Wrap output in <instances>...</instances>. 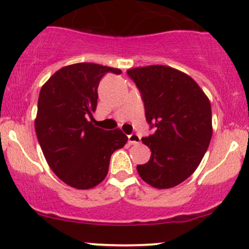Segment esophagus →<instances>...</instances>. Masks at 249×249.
Instances as JSON below:
<instances>
[{
	"label": "esophagus",
	"mask_w": 249,
	"mask_h": 249,
	"mask_svg": "<svg viewBox=\"0 0 249 249\" xmlns=\"http://www.w3.org/2000/svg\"><path fill=\"white\" fill-rule=\"evenodd\" d=\"M127 141H129L130 144H137L141 142V137L137 134H131L127 136Z\"/></svg>",
	"instance_id": "obj_1"
}]
</instances>
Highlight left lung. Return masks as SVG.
<instances>
[{"mask_svg":"<svg viewBox=\"0 0 249 249\" xmlns=\"http://www.w3.org/2000/svg\"><path fill=\"white\" fill-rule=\"evenodd\" d=\"M144 102L145 119L155 132L142 142L152 150L140 177L157 189L184 182L201 162L212 137L207 95L192 77L164 65L127 70Z\"/></svg>","mask_w":249,"mask_h":249,"instance_id":"obj_1","label":"left lung"}]
</instances>
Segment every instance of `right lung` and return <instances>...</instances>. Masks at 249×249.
<instances>
[{
	"instance_id": "obj_1",
	"label": "right lung",
	"mask_w": 249,
	"mask_h": 249,
	"mask_svg": "<svg viewBox=\"0 0 249 249\" xmlns=\"http://www.w3.org/2000/svg\"><path fill=\"white\" fill-rule=\"evenodd\" d=\"M119 69L92 62L69 65L42 87L35 119L37 139L53 172L76 189H91L108 173L110 155L127 142L120 129L97 127L87 117L95 112L97 88Z\"/></svg>"
}]
</instances>
